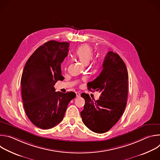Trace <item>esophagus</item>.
<instances>
[{
    "label": "esophagus",
    "instance_id": "34e87169",
    "mask_svg": "<svg viewBox=\"0 0 160 160\" xmlns=\"http://www.w3.org/2000/svg\"><path fill=\"white\" fill-rule=\"evenodd\" d=\"M76 96L77 97H80V94L78 92H76Z\"/></svg>",
    "mask_w": 160,
    "mask_h": 160
}]
</instances>
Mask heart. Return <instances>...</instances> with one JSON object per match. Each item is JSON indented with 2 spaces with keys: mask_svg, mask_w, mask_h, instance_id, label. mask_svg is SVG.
Segmentation results:
<instances>
[{
  "mask_svg": "<svg viewBox=\"0 0 160 160\" xmlns=\"http://www.w3.org/2000/svg\"><path fill=\"white\" fill-rule=\"evenodd\" d=\"M75 57L83 64L87 65L93 57L92 49L88 45H83L77 50Z\"/></svg>",
  "mask_w": 160,
  "mask_h": 160,
  "instance_id": "b5f03b06",
  "label": "heart"
}]
</instances>
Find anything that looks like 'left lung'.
Returning a JSON list of instances; mask_svg holds the SVG:
<instances>
[{
    "instance_id": "8db88e82",
    "label": "left lung",
    "mask_w": 160,
    "mask_h": 160,
    "mask_svg": "<svg viewBox=\"0 0 160 160\" xmlns=\"http://www.w3.org/2000/svg\"><path fill=\"white\" fill-rule=\"evenodd\" d=\"M102 70L93 81L88 82L89 90L101 92L99 99H92L82 93L85 103L80 112L83 123L90 130L102 133L115 125L124 112L128 98V75L120 56L109 51L102 64Z\"/></svg>"
}]
</instances>
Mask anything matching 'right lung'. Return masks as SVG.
<instances>
[{"label":"right lung","instance_id":"add662e5","mask_svg":"<svg viewBox=\"0 0 160 160\" xmlns=\"http://www.w3.org/2000/svg\"><path fill=\"white\" fill-rule=\"evenodd\" d=\"M70 43L50 40L41 45L27 61L21 85L27 116L36 127L49 129L63 119L73 92H55L54 85L63 80L61 64L68 56Z\"/></svg>","mask_w":160,"mask_h":160}]
</instances>
